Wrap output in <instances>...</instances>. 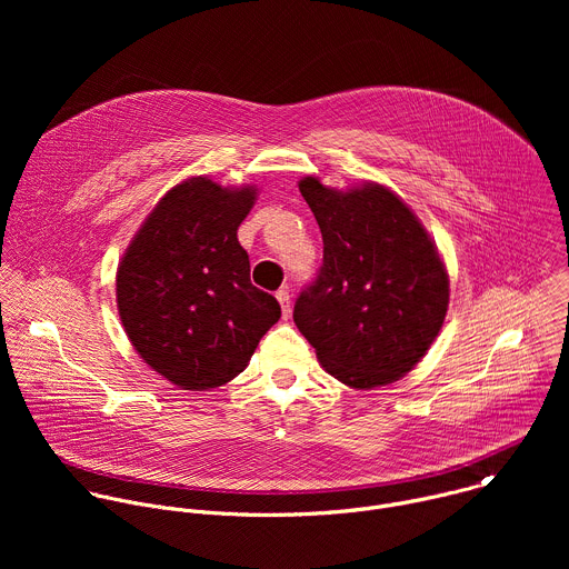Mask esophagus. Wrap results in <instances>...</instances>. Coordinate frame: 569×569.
<instances>
[{
	"label": "esophagus",
	"mask_w": 569,
	"mask_h": 569,
	"mask_svg": "<svg viewBox=\"0 0 569 569\" xmlns=\"http://www.w3.org/2000/svg\"><path fill=\"white\" fill-rule=\"evenodd\" d=\"M277 299H279V303H281L283 317H288V315H290V292H288V290H279V292H277Z\"/></svg>",
	"instance_id": "1"
}]
</instances>
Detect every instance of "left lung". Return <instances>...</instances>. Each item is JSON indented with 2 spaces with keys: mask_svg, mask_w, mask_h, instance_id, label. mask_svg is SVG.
Here are the masks:
<instances>
[{
  "mask_svg": "<svg viewBox=\"0 0 569 569\" xmlns=\"http://www.w3.org/2000/svg\"><path fill=\"white\" fill-rule=\"evenodd\" d=\"M323 263L292 319L333 378L371 389L396 382L428 353L450 297L446 266L415 211L382 184L338 191L303 178Z\"/></svg>",
  "mask_w": 569,
  "mask_h": 569,
  "instance_id": "8db88e82",
  "label": "left lung"
}]
</instances>
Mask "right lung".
I'll return each instance as SVG.
<instances>
[{
    "label": "right lung",
    "instance_id": "1",
    "mask_svg": "<svg viewBox=\"0 0 569 569\" xmlns=\"http://www.w3.org/2000/svg\"><path fill=\"white\" fill-rule=\"evenodd\" d=\"M257 187L222 189L209 178L173 187L150 211L117 270V306L141 360L191 391L220 387L248 367L281 317L252 286L238 227Z\"/></svg>",
    "mask_w": 569,
    "mask_h": 569
}]
</instances>
